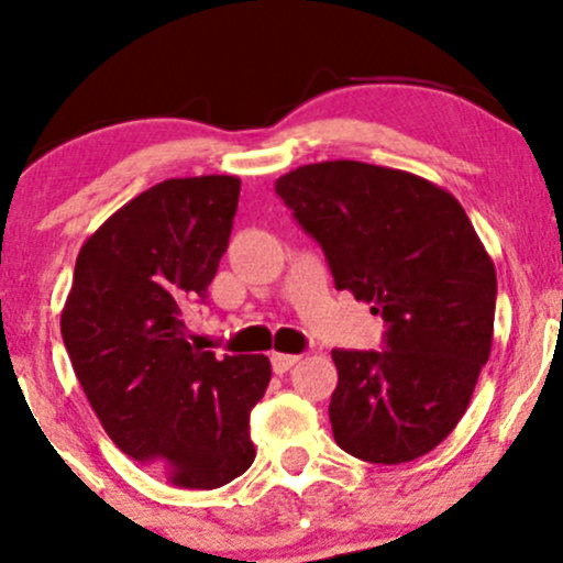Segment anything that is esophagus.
<instances>
[{"instance_id": "obj_1", "label": "esophagus", "mask_w": 563, "mask_h": 563, "mask_svg": "<svg viewBox=\"0 0 563 563\" xmlns=\"http://www.w3.org/2000/svg\"><path fill=\"white\" fill-rule=\"evenodd\" d=\"M269 363H273V371L275 373H286L299 363V354H283V352H273L269 354Z\"/></svg>"}]
</instances>
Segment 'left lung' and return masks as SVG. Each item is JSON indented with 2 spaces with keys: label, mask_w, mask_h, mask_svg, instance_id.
Returning a JSON list of instances; mask_svg holds the SVG:
<instances>
[{
  "label": "left lung",
  "mask_w": 563,
  "mask_h": 563,
  "mask_svg": "<svg viewBox=\"0 0 563 563\" xmlns=\"http://www.w3.org/2000/svg\"><path fill=\"white\" fill-rule=\"evenodd\" d=\"M275 192L320 243L339 290L386 322L380 352L333 349V439L367 463L416 461L450 437L489 360L495 264L463 206L410 172L322 161Z\"/></svg>",
  "instance_id": "left-lung-1"
}]
</instances>
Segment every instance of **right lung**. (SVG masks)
Here are the masks:
<instances>
[{
    "label": "right lung",
    "mask_w": 563,
    "mask_h": 563,
    "mask_svg": "<svg viewBox=\"0 0 563 563\" xmlns=\"http://www.w3.org/2000/svg\"><path fill=\"white\" fill-rule=\"evenodd\" d=\"M241 179H166L87 238L60 314L63 344L121 452L185 489H214L254 463L249 416L267 391L264 354L196 349L183 309L206 299L228 251Z\"/></svg>",
    "instance_id": "right-lung-1"
}]
</instances>
